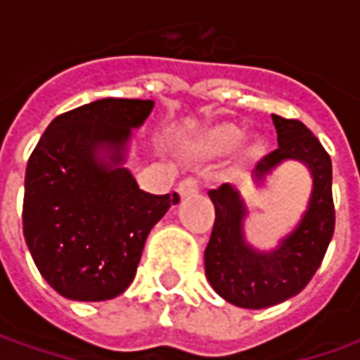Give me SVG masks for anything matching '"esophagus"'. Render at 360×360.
<instances>
[{
    "label": "esophagus",
    "mask_w": 360,
    "mask_h": 360,
    "mask_svg": "<svg viewBox=\"0 0 360 360\" xmlns=\"http://www.w3.org/2000/svg\"><path fill=\"white\" fill-rule=\"evenodd\" d=\"M198 190H200V182H198V178H194V176H188V178H184V180L178 184V192H180L182 198L196 194Z\"/></svg>",
    "instance_id": "esophagus-1"
}]
</instances>
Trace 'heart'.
Segmentation results:
<instances>
[{"instance_id":"b5f03b06","label":"heart","mask_w":360,"mask_h":360,"mask_svg":"<svg viewBox=\"0 0 360 360\" xmlns=\"http://www.w3.org/2000/svg\"><path fill=\"white\" fill-rule=\"evenodd\" d=\"M244 140V131L234 124H218L208 131H204L200 138V148L206 154H226L238 148Z\"/></svg>"}]
</instances>
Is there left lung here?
<instances>
[{"label": "left lung", "mask_w": 360, "mask_h": 360, "mask_svg": "<svg viewBox=\"0 0 360 360\" xmlns=\"http://www.w3.org/2000/svg\"><path fill=\"white\" fill-rule=\"evenodd\" d=\"M278 148L255 168L256 184L286 160L309 168L312 192L309 206L292 232L272 250H258L244 238L246 206L230 184L210 190L216 220L204 250L206 278L216 292L240 309H266L298 295L311 283L335 232L333 164L323 144L302 122L272 114Z\"/></svg>", "instance_id": "left-lung-1"}]
</instances>
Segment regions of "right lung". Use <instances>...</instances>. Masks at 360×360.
I'll return each instance as SVG.
<instances>
[{
  "label": "right lung",
  "mask_w": 360,
  "mask_h": 360,
  "mask_svg": "<svg viewBox=\"0 0 360 360\" xmlns=\"http://www.w3.org/2000/svg\"><path fill=\"white\" fill-rule=\"evenodd\" d=\"M152 100L104 98L53 120L25 168L23 238L46 283L98 302L134 281L146 238L178 194L140 190L124 166Z\"/></svg>",
  "instance_id": "1"
}]
</instances>
